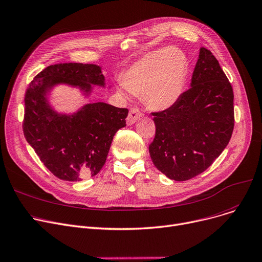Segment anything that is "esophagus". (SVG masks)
<instances>
[{
  "label": "esophagus",
  "mask_w": 262,
  "mask_h": 262,
  "mask_svg": "<svg viewBox=\"0 0 262 262\" xmlns=\"http://www.w3.org/2000/svg\"><path fill=\"white\" fill-rule=\"evenodd\" d=\"M142 116V113H141V111L137 109V107H132V109L130 110V112H129V114H128V117H127V124L129 125V126H131V125H133L134 122L140 118Z\"/></svg>",
  "instance_id": "esophagus-1"
}]
</instances>
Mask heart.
Here are the masks:
<instances>
[{"mask_svg":"<svg viewBox=\"0 0 262 262\" xmlns=\"http://www.w3.org/2000/svg\"><path fill=\"white\" fill-rule=\"evenodd\" d=\"M187 74L188 61L181 50L155 51L137 60L124 73L121 91L142 95L151 109L164 111L181 98Z\"/></svg>","mask_w":262,"mask_h":262,"instance_id":"heart-1","label":"heart"}]
</instances>
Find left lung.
Segmentation results:
<instances>
[{"instance_id": "left-lung-1", "label": "left lung", "mask_w": 262, "mask_h": 262, "mask_svg": "<svg viewBox=\"0 0 262 262\" xmlns=\"http://www.w3.org/2000/svg\"><path fill=\"white\" fill-rule=\"evenodd\" d=\"M190 89L170 109L152 113L156 137L149 145L159 170L174 181L202 173L227 146L234 130V93L218 60L200 49Z\"/></svg>"}]
</instances>
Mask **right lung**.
Masks as SVG:
<instances>
[{
  "mask_svg": "<svg viewBox=\"0 0 262 262\" xmlns=\"http://www.w3.org/2000/svg\"><path fill=\"white\" fill-rule=\"evenodd\" d=\"M60 84L78 89L85 97L92 94L94 85L105 86L99 66L48 67L26 91L23 131L28 144L54 176L64 181H80L101 170L115 133L126 127L129 111L94 102L72 114L60 113L49 98L52 90Z\"/></svg>",
  "mask_w": 262,
  "mask_h": 262,
  "instance_id": "add662e5",
  "label": "right lung"
}]
</instances>
